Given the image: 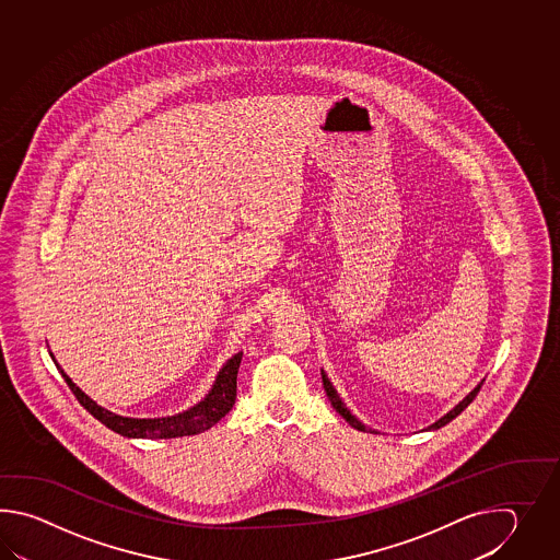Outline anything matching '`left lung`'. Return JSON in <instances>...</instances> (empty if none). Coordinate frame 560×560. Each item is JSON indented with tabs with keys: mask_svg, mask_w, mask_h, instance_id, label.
Wrapping results in <instances>:
<instances>
[{
	"mask_svg": "<svg viewBox=\"0 0 560 560\" xmlns=\"http://www.w3.org/2000/svg\"><path fill=\"white\" fill-rule=\"evenodd\" d=\"M322 382H324V390H326V396H328L330 405L334 406V410H336L340 417L345 418L346 422H348L352 429L362 430V432H364V430H370L366 424H362V422H360V420H358V418L348 410V406H346L345 400L338 396L336 388L332 386V382H330V378L326 376V372H324V370H322ZM480 386H482V382L476 386L475 390H470V393L466 394L465 398H463L458 405L454 406L453 410H448L444 417L439 418L436 422H432L427 430H439L441 427H446L451 420H454V418L458 417V415L465 410L466 406L470 405V402L475 400L476 394L480 390Z\"/></svg>",
	"mask_w": 560,
	"mask_h": 560,
	"instance_id": "1",
	"label": "left lung"
}]
</instances>
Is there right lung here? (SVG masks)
Returning a JSON list of instances; mask_svg holds the SVG:
<instances>
[{
    "label": "right lung",
    "instance_id": "obj_1",
    "mask_svg": "<svg viewBox=\"0 0 560 560\" xmlns=\"http://www.w3.org/2000/svg\"><path fill=\"white\" fill-rule=\"evenodd\" d=\"M51 360L60 370L63 381L68 382L73 396L85 410L97 418L104 427L118 432L126 439H176V436H190L200 434L203 430L212 429L215 422H220L232 410L236 402V378H238L240 360L242 352L234 354L226 364L220 369L212 388L203 396L198 405L190 406L188 410L178 412L174 417L160 418H131L119 417L116 412L107 410L104 406L94 402L88 394L73 384L72 378L61 370L58 360L49 352Z\"/></svg>",
    "mask_w": 560,
    "mask_h": 560
}]
</instances>
